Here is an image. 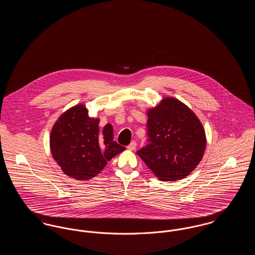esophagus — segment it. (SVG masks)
I'll use <instances>...</instances> for the list:
<instances>
[{
  "mask_svg": "<svg viewBox=\"0 0 255 255\" xmlns=\"http://www.w3.org/2000/svg\"><path fill=\"white\" fill-rule=\"evenodd\" d=\"M135 147H136V142H135V141H132L129 145L127 146V149H128V150H131V151H133V150L135 149Z\"/></svg>",
  "mask_w": 255,
  "mask_h": 255,
  "instance_id": "obj_1",
  "label": "esophagus"
}]
</instances>
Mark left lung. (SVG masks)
<instances>
[{"instance_id":"1","label":"left lung","mask_w":255,"mask_h":255,"mask_svg":"<svg viewBox=\"0 0 255 255\" xmlns=\"http://www.w3.org/2000/svg\"><path fill=\"white\" fill-rule=\"evenodd\" d=\"M148 144L136 154L160 181L188 176L202 160L205 129L194 113L180 100L163 98L147 112Z\"/></svg>"}]
</instances>
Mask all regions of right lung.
Returning <instances> with one entry per match:
<instances>
[{
	"label": "right lung",
	"mask_w": 255,
	"mask_h": 255,
	"mask_svg": "<svg viewBox=\"0 0 255 255\" xmlns=\"http://www.w3.org/2000/svg\"><path fill=\"white\" fill-rule=\"evenodd\" d=\"M98 123V119L89 117L83 104H78L63 113L53 125L49 136L51 155L67 176L90 180L125 150L113 140V126L108 123L99 131Z\"/></svg>",
	"instance_id": "add662e5"
}]
</instances>
